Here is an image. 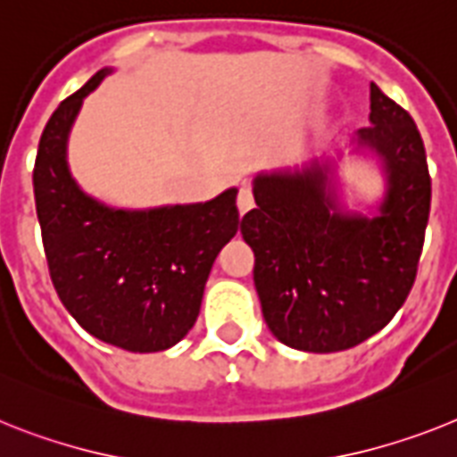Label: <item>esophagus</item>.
Returning <instances> with one entry per match:
<instances>
[{"label": "esophagus", "mask_w": 457, "mask_h": 457, "mask_svg": "<svg viewBox=\"0 0 457 457\" xmlns=\"http://www.w3.org/2000/svg\"><path fill=\"white\" fill-rule=\"evenodd\" d=\"M237 206H239L241 216H244V213H248V211L255 206V199H253V193L248 190V187H241V190H239V197H237Z\"/></svg>", "instance_id": "esophagus-1"}]
</instances>
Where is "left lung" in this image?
I'll return each instance as SVG.
<instances>
[{
	"instance_id": "left-lung-1",
	"label": "left lung",
	"mask_w": 457,
	"mask_h": 457,
	"mask_svg": "<svg viewBox=\"0 0 457 457\" xmlns=\"http://www.w3.org/2000/svg\"><path fill=\"white\" fill-rule=\"evenodd\" d=\"M384 179L374 203H348L343 155ZM430 174L413 118L370 86V128L335 155L260 171L258 209L241 220L255 290L276 339L306 353L358 346L393 320L416 278L430 216Z\"/></svg>"
}]
</instances>
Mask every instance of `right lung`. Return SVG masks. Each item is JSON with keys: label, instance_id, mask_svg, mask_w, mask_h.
Returning <instances> with one entry per match:
<instances>
[{"label": "right lung", "instance_id": "1", "mask_svg": "<svg viewBox=\"0 0 457 457\" xmlns=\"http://www.w3.org/2000/svg\"><path fill=\"white\" fill-rule=\"evenodd\" d=\"M99 69L57 106L34 164V199L53 286L80 328L111 346L157 353L193 329L218 253L239 229L237 187L209 202L122 209L69 170V134Z\"/></svg>", "mask_w": 457, "mask_h": 457}]
</instances>
